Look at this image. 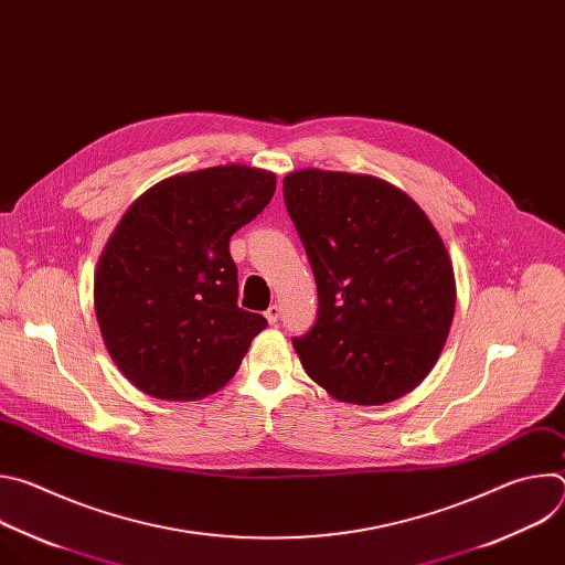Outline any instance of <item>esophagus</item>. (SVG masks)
Wrapping results in <instances>:
<instances>
[{"instance_id": "34e87169", "label": "esophagus", "mask_w": 565, "mask_h": 565, "mask_svg": "<svg viewBox=\"0 0 565 565\" xmlns=\"http://www.w3.org/2000/svg\"><path fill=\"white\" fill-rule=\"evenodd\" d=\"M266 319H268V324H277V321H279V306H277V303H273V306L266 310Z\"/></svg>"}]
</instances>
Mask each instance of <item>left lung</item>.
I'll return each mask as SVG.
<instances>
[{
	"instance_id": "1",
	"label": "left lung",
	"mask_w": 565,
	"mask_h": 565,
	"mask_svg": "<svg viewBox=\"0 0 565 565\" xmlns=\"http://www.w3.org/2000/svg\"><path fill=\"white\" fill-rule=\"evenodd\" d=\"M284 201L319 297L312 329L292 340L303 371L351 405L414 391L456 308L454 266L429 216L382 179L315 168L284 179Z\"/></svg>"
}]
</instances>
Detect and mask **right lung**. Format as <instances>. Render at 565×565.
<instances>
[{
	"instance_id": "1",
	"label": "right lung",
	"mask_w": 565,
	"mask_h": 565,
	"mask_svg": "<svg viewBox=\"0 0 565 565\" xmlns=\"http://www.w3.org/2000/svg\"><path fill=\"white\" fill-rule=\"evenodd\" d=\"M248 166L177 174L125 212L100 255L94 301L105 347L142 393L196 399L221 388L268 321L236 306L230 236L273 199Z\"/></svg>"
}]
</instances>
